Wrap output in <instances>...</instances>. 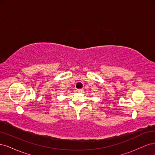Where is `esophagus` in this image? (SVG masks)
I'll use <instances>...</instances> for the list:
<instances>
[{"instance_id": "34e87169", "label": "esophagus", "mask_w": 155, "mask_h": 155, "mask_svg": "<svg viewBox=\"0 0 155 155\" xmlns=\"http://www.w3.org/2000/svg\"><path fill=\"white\" fill-rule=\"evenodd\" d=\"M76 91L77 92H83V89H76Z\"/></svg>"}]
</instances>
